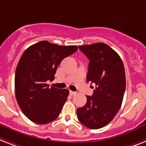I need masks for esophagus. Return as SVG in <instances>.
<instances>
[{
	"label": "esophagus",
	"mask_w": 146,
	"mask_h": 146,
	"mask_svg": "<svg viewBox=\"0 0 146 146\" xmlns=\"http://www.w3.org/2000/svg\"><path fill=\"white\" fill-rule=\"evenodd\" d=\"M69 93L72 96H74V95H75V94H76V92H74V91H72V90H70Z\"/></svg>",
	"instance_id": "obj_1"
}]
</instances>
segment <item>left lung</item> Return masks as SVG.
<instances>
[{
	"mask_svg": "<svg viewBox=\"0 0 146 146\" xmlns=\"http://www.w3.org/2000/svg\"><path fill=\"white\" fill-rule=\"evenodd\" d=\"M89 59L87 82L94 83L96 89L87 103L77 109L83 125L100 129L112 121L121 108L126 87L125 71L121 57L104 43L79 46Z\"/></svg>",
	"mask_w": 146,
	"mask_h": 146,
	"instance_id": "left-lung-1",
	"label": "left lung"
}]
</instances>
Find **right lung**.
Wrapping results in <instances>:
<instances>
[{
    "mask_svg": "<svg viewBox=\"0 0 146 146\" xmlns=\"http://www.w3.org/2000/svg\"><path fill=\"white\" fill-rule=\"evenodd\" d=\"M78 50L76 46H59L46 40L27 48L18 62L15 92L19 106L29 120L46 124L56 119L69 91L50 87L64 58Z\"/></svg>",
    "mask_w": 146,
    "mask_h": 146,
    "instance_id": "1",
    "label": "right lung"
}]
</instances>
